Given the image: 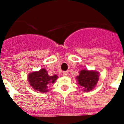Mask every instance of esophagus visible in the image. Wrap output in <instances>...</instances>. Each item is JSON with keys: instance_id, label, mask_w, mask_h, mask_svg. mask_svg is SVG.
I'll return each mask as SVG.
<instances>
[{"instance_id": "34e87169", "label": "esophagus", "mask_w": 124, "mask_h": 124, "mask_svg": "<svg viewBox=\"0 0 124 124\" xmlns=\"http://www.w3.org/2000/svg\"><path fill=\"white\" fill-rule=\"evenodd\" d=\"M62 74H63V75L64 76H68V73L67 71H63Z\"/></svg>"}]
</instances>
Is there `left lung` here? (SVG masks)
Instances as JSON below:
<instances>
[{
	"label": "left lung",
	"mask_w": 124,
	"mask_h": 124,
	"mask_svg": "<svg viewBox=\"0 0 124 124\" xmlns=\"http://www.w3.org/2000/svg\"><path fill=\"white\" fill-rule=\"evenodd\" d=\"M78 84L84 89V91L92 90L96 86L98 80V73L93 71L83 70L80 72V75L77 77Z\"/></svg>",
	"instance_id": "left-lung-1"
}]
</instances>
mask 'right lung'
<instances>
[{"mask_svg":"<svg viewBox=\"0 0 124 124\" xmlns=\"http://www.w3.org/2000/svg\"><path fill=\"white\" fill-rule=\"evenodd\" d=\"M58 78L56 75L49 76L45 69H42L39 71L33 72L28 76V80L30 85L34 89L40 93H46L48 91L47 87L49 85L55 82Z\"/></svg>","mask_w":124,"mask_h":124,"instance_id":"1","label":"right lung"}]
</instances>
